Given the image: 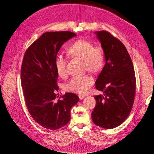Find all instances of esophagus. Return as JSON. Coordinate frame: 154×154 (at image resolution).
Wrapping results in <instances>:
<instances>
[{
	"label": "esophagus",
	"instance_id": "obj_1",
	"mask_svg": "<svg viewBox=\"0 0 154 154\" xmlns=\"http://www.w3.org/2000/svg\"><path fill=\"white\" fill-rule=\"evenodd\" d=\"M78 96H79V98H80V100H83V98H84V97H85L86 95H85V94H80Z\"/></svg>",
	"mask_w": 154,
	"mask_h": 154
}]
</instances>
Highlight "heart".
Wrapping results in <instances>:
<instances>
[{
  "label": "heart",
  "mask_w": 154,
  "mask_h": 154,
  "mask_svg": "<svg viewBox=\"0 0 154 154\" xmlns=\"http://www.w3.org/2000/svg\"><path fill=\"white\" fill-rule=\"evenodd\" d=\"M67 54L73 58L83 60L84 70L94 73L100 72L105 64V55L100 46H94V44L85 40H78L69 46ZM66 59L58 55L54 59V66L58 75L62 78L67 75ZM94 83V79L88 75L72 78L65 85L68 92L84 94Z\"/></svg>",
  "instance_id": "1"
}]
</instances>
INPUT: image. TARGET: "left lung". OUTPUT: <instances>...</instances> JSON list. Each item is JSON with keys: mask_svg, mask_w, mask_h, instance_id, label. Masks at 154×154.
<instances>
[{"mask_svg": "<svg viewBox=\"0 0 154 154\" xmlns=\"http://www.w3.org/2000/svg\"><path fill=\"white\" fill-rule=\"evenodd\" d=\"M105 55V64L95 82L103 95L94 96L96 103L92 119L97 126L118 127L131 112L136 81L132 60L123 43L106 31H96Z\"/></svg>", "mask_w": 154, "mask_h": 154, "instance_id": "8db88e82", "label": "left lung"}]
</instances>
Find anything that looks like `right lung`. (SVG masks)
Instances as JSON below:
<instances>
[{"label":"right lung","mask_w":154,"mask_h":154,"mask_svg":"<svg viewBox=\"0 0 154 154\" xmlns=\"http://www.w3.org/2000/svg\"><path fill=\"white\" fill-rule=\"evenodd\" d=\"M76 35L70 31L46 32L26 51L21 67V85L31 117L42 127L57 130L67 125L71 109L80 100L66 92L59 100L58 74L54 62L62 45Z\"/></svg>","instance_id":"right-lung-1"}]
</instances>
